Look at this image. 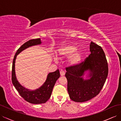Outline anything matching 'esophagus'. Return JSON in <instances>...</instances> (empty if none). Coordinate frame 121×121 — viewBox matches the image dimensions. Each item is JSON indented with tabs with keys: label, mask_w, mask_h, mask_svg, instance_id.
Instances as JSON below:
<instances>
[{
	"label": "esophagus",
	"mask_w": 121,
	"mask_h": 121,
	"mask_svg": "<svg viewBox=\"0 0 121 121\" xmlns=\"http://www.w3.org/2000/svg\"><path fill=\"white\" fill-rule=\"evenodd\" d=\"M60 73L61 76H64L65 75V71L63 70H61L60 71Z\"/></svg>",
	"instance_id": "34e87169"
}]
</instances>
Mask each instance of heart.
Returning a JSON list of instances; mask_svg holds the SVG:
<instances>
[{
    "label": "heart",
    "instance_id": "b5f03b06",
    "mask_svg": "<svg viewBox=\"0 0 121 121\" xmlns=\"http://www.w3.org/2000/svg\"><path fill=\"white\" fill-rule=\"evenodd\" d=\"M58 55L61 58L69 57L68 61L69 65L75 66L81 62L83 54L82 50L76 49L75 46L68 45L59 49ZM55 60H56V58Z\"/></svg>",
    "mask_w": 121,
    "mask_h": 121
}]
</instances>
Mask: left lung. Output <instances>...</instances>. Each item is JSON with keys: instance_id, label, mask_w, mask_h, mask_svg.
Masks as SVG:
<instances>
[{"instance_id": "8db88e82", "label": "left lung", "mask_w": 121, "mask_h": 121, "mask_svg": "<svg viewBox=\"0 0 121 121\" xmlns=\"http://www.w3.org/2000/svg\"><path fill=\"white\" fill-rule=\"evenodd\" d=\"M89 55L84 62L66 68L68 91L70 99L77 102H85L99 94L108 74V65L102 48L91 42ZM87 71V79L83 76Z\"/></svg>"}]
</instances>
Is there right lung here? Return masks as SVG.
Here are the masks:
<instances>
[{"instance_id":"add662e5","label":"right lung","mask_w":121,"mask_h":121,"mask_svg":"<svg viewBox=\"0 0 121 121\" xmlns=\"http://www.w3.org/2000/svg\"><path fill=\"white\" fill-rule=\"evenodd\" d=\"M42 43L40 38L31 39L22 45L17 50L14 56L12 69V82L21 96L26 101L32 104H42L47 102L50 98L52 89L56 80L60 78L59 70L49 73L47 75L45 83L39 88L35 90H30L22 86L17 81L15 72V63L17 56L25 49L33 46Z\"/></svg>"}]
</instances>
